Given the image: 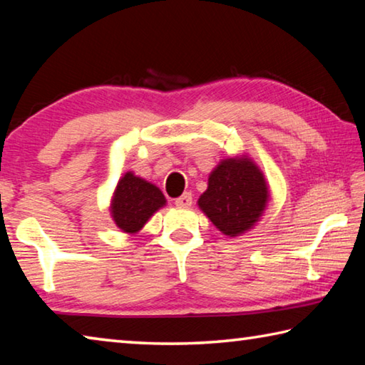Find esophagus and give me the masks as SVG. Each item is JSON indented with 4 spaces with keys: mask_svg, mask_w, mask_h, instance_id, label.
<instances>
[{
    "mask_svg": "<svg viewBox=\"0 0 365 365\" xmlns=\"http://www.w3.org/2000/svg\"><path fill=\"white\" fill-rule=\"evenodd\" d=\"M191 202H193L191 193H183L180 197H177L175 200V205H178V207H190Z\"/></svg>",
    "mask_w": 365,
    "mask_h": 365,
    "instance_id": "34e87169",
    "label": "esophagus"
}]
</instances>
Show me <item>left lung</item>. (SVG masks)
Returning a JSON list of instances; mask_svg holds the SVG:
<instances>
[{"instance_id":"1","label":"left lung","mask_w":365,"mask_h":365,"mask_svg":"<svg viewBox=\"0 0 365 365\" xmlns=\"http://www.w3.org/2000/svg\"><path fill=\"white\" fill-rule=\"evenodd\" d=\"M269 201L268 183L247 155L227 158L210 172L197 205L225 236L236 237L260 220Z\"/></svg>"}]
</instances>
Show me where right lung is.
I'll use <instances>...</instances> for the list:
<instances>
[{
	"mask_svg": "<svg viewBox=\"0 0 365 365\" xmlns=\"http://www.w3.org/2000/svg\"><path fill=\"white\" fill-rule=\"evenodd\" d=\"M164 205L163 191L129 170L119 178L111 196L110 212L119 230L128 235H135Z\"/></svg>",
	"mask_w": 365,
	"mask_h": 365,
	"instance_id": "1",
	"label": "right lung"
}]
</instances>
